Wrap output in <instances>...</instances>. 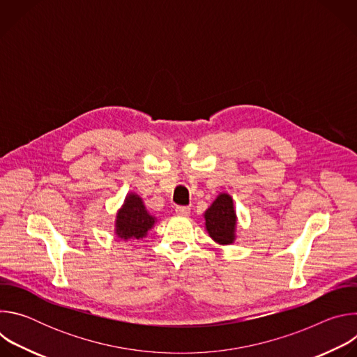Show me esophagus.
<instances>
[{"label":"esophagus","mask_w":357,"mask_h":357,"mask_svg":"<svg viewBox=\"0 0 357 357\" xmlns=\"http://www.w3.org/2000/svg\"><path fill=\"white\" fill-rule=\"evenodd\" d=\"M175 212L176 215H181V216H188L190 213V209L188 206H176L175 208Z\"/></svg>","instance_id":"obj_1"}]
</instances>
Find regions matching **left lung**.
I'll list each match as a JSON object with an SVG mask.
<instances>
[{
	"mask_svg": "<svg viewBox=\"0 0 357 357\" xmlns=\"http://www.w3.org/2000/svg\"><path fill=\"white\" fill-rule=\"evenodd\" d=\"M236 225L237 216L233 199L227 193H220L205 212L206 230L216 243L226 245L236 240Z\"/></svg>",
	"mask_w": 357,
	"mask_h": 357,
	"instance_id": "obj_1",
	"label": "left lung"
}]
</instances>
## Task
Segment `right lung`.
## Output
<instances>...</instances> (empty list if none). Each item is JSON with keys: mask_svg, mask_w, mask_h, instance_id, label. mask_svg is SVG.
I'll list each match as a JSON object with an SVG mask.
<instances>
[{"mask_svg": "<svg viewBox=\"0 0 357 357\" xmlns=\"http://www.w3.org/2000/svg\"><path fill=\"white\" fill-rule=\"evenodd\" d=\"M155 222L157 219L145 209L142 199L135 193H128L124 205L117 213L116 234L123 240H139L146 236Z\"/></svg>", "mask_w": 357, "mask_h": 357, "instance_id": "obj_1", "label": "right lung"}]
</instances>
